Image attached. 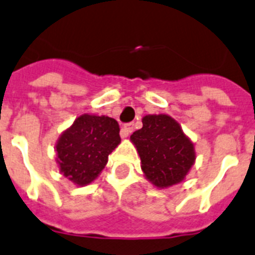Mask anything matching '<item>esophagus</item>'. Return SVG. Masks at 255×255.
Segmentation results:
<instances>
[{
  "label": "esophagus",
  "instance_id": "1",
  "mask_svg": "<svg viewBox=\"0 0 255 255\" xmlns=\"http://www.w3.org/2000/svg\"><path fill=\"white\" fill-rule=\"evenodd\" d=\"M133 129H134V125H133V123H127V125L123 126L122 129H121V135H122L123 138H126V137H128V135L133 132Z\"/></svg>",
  "mask_w": 255,
  "mask_h": 255
}]
</instances>
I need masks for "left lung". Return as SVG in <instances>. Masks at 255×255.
Returning <instances> with one entry per match:
<instances>
[{"label":"left lung","instance_id":"obj_1","mask_svg":"<svg viewBox=\"0 0 255 255\" xmlns=\"http://www.w3.org/2000/svg\"><path fill=\"white\" fill-rule=\"evenodd\" d=\"M130 139L141 157L142 170L157 187L182 181L195 161L194 144L175 120L166 114L146 116Z\"/></svg>","mask_w":255,"mask_h":255}]
</instances>
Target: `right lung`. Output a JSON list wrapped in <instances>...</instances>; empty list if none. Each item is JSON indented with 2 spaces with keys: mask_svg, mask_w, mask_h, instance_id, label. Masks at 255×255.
Wrapping results in <instances>:
<instances>
[{
  "mask_svg": "<svg viewBox=\"0 0 255 255\" xmlns=\"http://www.w3.org/2000/svg\"><path fill=\"white\" fill-rule=\"evenodd\" d=\"M120 142V125L116 120L83 114L56 143L60 171L74 184H90L103 170L109 153Z\"/></svg>",
  "mask_w": 255,
  "mask_h": 255,
  "instance_id": "1",
  "label": "right lung"
}]
</instances>
